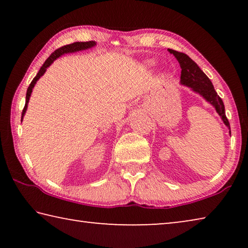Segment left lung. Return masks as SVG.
Wrapping results in <instances>:
<instances>
[{
  "mask_svg": "<svg viewBox=\"0 0 248 248\" xmlns=\"http://www.w3.org/2000/svg\"><path fill=\"white\" fill-rule=\"evenodd\" d=\"M169 51L174 54L175 58L179 62L180 68H182L180 83L184 84V85L189 86L190 89L197 92V93L203 96V98L208 100L216 108L217 112L220 115L226 127H229L231 130L230 123L225 116L223 100L221 99L220 96L215 91V87H213L209 78L202 72V70L199 68L198 64L194 60H191L186 53L176 51V50L173 49H169Z\"/></svg>",
  "mask_w": 248,
  "mask_h": 248,
  "instance_id": "8db88e82",
  "label": "left lung"
}]
</instances>
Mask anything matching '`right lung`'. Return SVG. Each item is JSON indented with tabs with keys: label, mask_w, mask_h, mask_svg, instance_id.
I'll return each mask as SVG.
<instances>
[{
	"label": "right lung",
	"mask_w": 248,
	"mask_h": 248,
	"mask_svg": "<svg viewBox=\"0 0 248 248\" xmlns=\"http://www.w3.org/2000/svg\"><path fill=\"white\" fill-rule=\"evenodd\" d=\"M96 44L95 41H84V43H73V44H70V45H66V46H63V47L59 48L57 50H54V51L51 53V56H50L47 60L45 61V63L43 64V66H41L39 72L37 73V75L35 78H33V79L31 83V85L28 86L27 89V93H26V103H25V107L23 109V112H22V120H23V117L25 115V112H26V109H27V104L29 102V97H31V94L32 92V89L33 86H35L36 82L38 81V79L40 78L41 75H44V73L46 72V70H47L48 66L52 63V62L56 60L57 58H59L60 56H62V54L64 53H70V52H75V51H79V50H85V49H89V48H92L94 47Z\"/></svg>",
	"instance_id": "add662e5"
}]
</instances>
